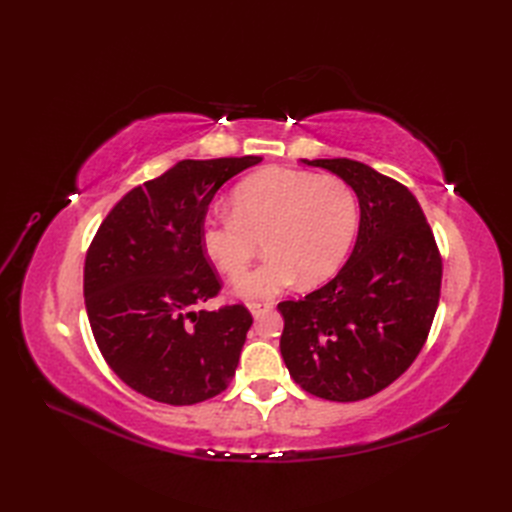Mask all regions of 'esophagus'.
<instances>
[{
  "instance_id": "esophagus-1",
  "label": "esophagus",
  "mask_w": 512,
  "mask_h": 512,
  "mask_svg": "<svg viewBox=\"0 0 512 512\" xmlns=\"http://www.w3.org/2000/svg\"><path fill=\"white\" fill-rule=\"evenodd\" d=\"M247 307H250V312L254 318H260L262 314H267L269 309H273V303L269 301H250L247 303Z\"/></svg>"
}]
</instances>
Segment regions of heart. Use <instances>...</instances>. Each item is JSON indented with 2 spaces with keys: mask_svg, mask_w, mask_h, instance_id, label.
I'll return each mask as SVG.
<instances>
[{
  "mask_svg": "<svg viewBox=\"0 0 512 512\" xmlns=\"http://www.w3.org/2000/svg\"><path fill=\"white\" fill-rule=\"evenodd\" d=\"M230 205L232 213L203 222L200 245L215 269L239 280L262 241L269 256L235 288L245 299L273 297L299 277L303 284L329 280L344 265L359 228L350 185L307 170H260L232 190Z\"/></svg>",
  "mask_w": 512,
  "mask_h": 512,
  "instance_id": "obj_1",
  "label": "heart"
}]
</instances>
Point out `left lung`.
<instances>
[{"label": "left lung", "instance_id": "8db88e82", "mask_svg": "<svg viewBox=\"0 0 512 512\" xmlns=\"http://www.w3.org/2000/svg\"><path fill=\"white\" fill-rule=\"evenodd\" d=\"M342 177L359 196L354 250L329 284L277 305L280 350L292 380L329 401L380 393L427 342L442 286V256L414 194L371 166L303 160Z\"/></svg>", "mask_w": 512, "mask_h": 512}]
</instances>
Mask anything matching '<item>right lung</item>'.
Returning a JSON list of instances; mask_svg holds the SVG:
<instances>
[{
	"label": "right lung",
	"mask_w": 512,
	"mask_h": 512,
	"mask_svg": "<svg viewBox=\"0 0 512 512\" xmlns=\"http://www.w3.org/2000/svg\"><path fill=\"white\" fill-rule=\"evenodd\" d=\"M260 160H181L100 224L85 258V307L104 361L136 393L192 406L235 376L252 314L241 303L196 309L222 288L200 226L215 192Z\"/></svg>",
	"instance_id": "obj_1"
}]
</instances>
